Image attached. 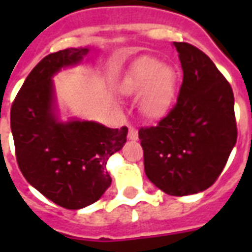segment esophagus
<instances>
[{"instance_id":"1","label":"esophagus","mask_w":252,"mask_h":252,"mask_svg":"<svg viewBox=\"0 0 252 252\" xmlns=\"http://www.w3.org/2000/svg\"><path fill=\"white\" fill-rule=\"evenodd\" d=\"M128 138H129V140H133V141L138 138V132L133 126H128Z\"/></svg>"}]
</instances>
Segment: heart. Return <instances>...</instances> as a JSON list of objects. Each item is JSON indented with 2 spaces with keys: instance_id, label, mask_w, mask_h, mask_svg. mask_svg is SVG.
Wrapping results in <instances>:
<instances>
[{
  "instance_id": "heart-1",
  "label": "heart",
  "mask_w": 252,
  "mask_h": 252,
  "mask_svg": "<svg viewBox=\"0 0 252 252\" xmlns=\"http://www.w3.org/2000/svg\"><path fill=\"white\" fill-rule=\"evenodd\" d=\"M123 93L140 96L138 110L150 120L163 118L171 110L176 94V73L154 57H144L130 69Z\"/></svg>"
}]
</instances>
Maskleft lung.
Here are the masks:
<instances>
[{
  "instance_id": "1",
  "label": "left lung",
  "mask_w": 252,
  "mask_h": 252,
  "mask_svg": "<svg viewBox=\"0 0 252 252\" xmlns=\"http://www.w3.org/2000/svg\"><path fill=\"white\" fill-rule=\"evenodd\" d=\"M183 82L171 110L156 126L140 128L146 176L171 196L207 189L219 179L237 142L234 94L209 57L176 43Z\"/></svg>"
}]
</instances>
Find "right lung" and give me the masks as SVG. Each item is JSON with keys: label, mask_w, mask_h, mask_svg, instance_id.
Returning <instances> with one entry per match:
<instances>
[{"label": "right lung", "mask_w": 252, "mask_h": 252, "mask_svg": "<svg viewBox=\"0 0 252 252\" xmlns=\"http://www.w3.org/2000/svg\"><path fill=\"white\" fill-rule=\"evenodd\" d=\"M87 48H66L45 56L31 70L10 111L18 166L37 191L66 209L100 199L111 184L108 158L122 149L128 128L94 122L60 123L53 112V74L78 64Z\"/></svg>", "instance_id": "1"}]
</instances>
